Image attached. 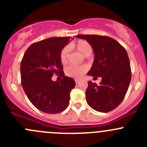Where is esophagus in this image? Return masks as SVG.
Returning <instances> with one entry per match:
<instances>
[{
    "label": "esophagus",
    "instance_id": "1",
    "mask_svg": "<svg viewBox=\"0 0 147 147\" xmlns=\"http://www.w3.org/2000/svg\"><path fill=\"white\" fill-rule=\"evenodd\" d=\"M75 82L76 84H78L80 82V80L79 79H75Z\"/></svg>",
    "mask_w": 147,
    "mask_h": 147
}]
</instances>
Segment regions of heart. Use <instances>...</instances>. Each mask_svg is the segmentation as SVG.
Here are the masks:
<instances>
[{
	"mask_svg": "<svg viewBox=\"0 0 147 147\" xmlns=\"http://www.w3.org/2000/svg\"><path fill=\"white\" fill-rule=\"evenodd\" d=\"M71 47L74 48L76 49L82 56H88L92 52V48L91 45L86 40H80L74 43V45L71 46ZM68 53H69V49L67 47H64L62 49L60 52V61L61 63L65 64L67 62ZM88 71V68L86 66H74L70 65L67 66L65 69V74L67 76L74 78H80L82 77L84 74L86 73Z\"/></svg>",
	"mask_w": 147,
	"mask_h": 147,
	"instance_id": "heart-1",
	"label": "heart"
}]
</instances>
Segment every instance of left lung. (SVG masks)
<instances>
[{"label":"left lung","mask_w":147,"mask_h":147,"mask_svg":"<svg viewBox=\"0 0 147 147\" xmlns=\"http://www.w3.org/2000/svg\"><path fill=\"white\" fill-rule=\"evenodd\" d=\"M94 50V61L88 76L101 77L100 85L89 81L86 91L87 104L99 112L117 108L124 98L131 78L130 62L126 51L115 39L98 35H77Z\"/></svg>","instance_id":"8db88e82"}]
</instances>
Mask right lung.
Masks as SVG:
<instances>
[{
	"mask_svg": "<svg viewBox=\"0 0 147 147\" xmlns=\"http://www.w3.org/2000/svg\"><path fill=\"white\" fill-rule=\"evenodd\" d=\"M70 37L49 38L33 43L25 52L21 63V84L35 107L47 114H58L68 107L70 92L76 83L64 76L60 52ZM54 73L60 74V82H53Z\"/></svg>",
	"mask_w": 147,
	"mask_h": 147,
	"instance_id": "obj_1",
	"label": "right lung"
}]
</instances>
